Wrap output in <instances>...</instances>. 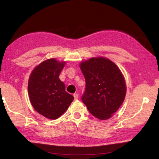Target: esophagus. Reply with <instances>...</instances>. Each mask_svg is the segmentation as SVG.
Wrapping results in <instances>:
<instances>
[{
  "mask_svg": "<svg viewBox=\"0 0 159 159\" xmlns=\"http://www.w3.org/2000/svg\"><path fill=\"white\" fill-rule=\"evenodd\" d=\"M74 99H79V95H78L77 93H74Z\"/></svg>",
  "mask_w": 159,
  "mask_h": 159,
  "instance_id": "obj_1",
  "label": "esophagus"
}]
</instances>
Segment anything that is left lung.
Listing matches in <instances>:
<instances>
[{
  "mask_svg": "<svg viewBox=\"0 0 159 159\" xmlns=\"http://www.w3.org/2000/svg\"><path fill=\"white\" fill-rule=\"evenodd\" d=\"M80 67L85 80L83 102L98 119L111 118L125 97V82L121 71L113 61L102 57L82 61Z\"/></svg>",
  "mask_w": 159,
  "mask_h": 159,
  "instance_id": "8db88e82",
  "label": "left lung"
}]
</instances>
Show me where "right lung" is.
<instances>
[{
	"instance_id": "add662e5",
	"label": "right lung",
	"mask_w": 159,
	"mask_h": 159,
	"mask_svg": "<svg viewBox=\"0 0 159 159\" xmlns=\"http://www.w3.org/2000/svg\"><path fill=\"white\" fill-rule=\"evenodd\" d=\"M64 65V61L49 59L38 65L29 76L28 93L32 106L49 119L61 116L74 99L59 79Z\"/></svg>"
}]
</instances>
